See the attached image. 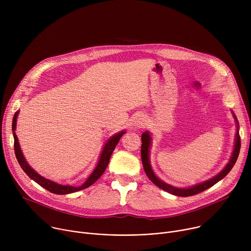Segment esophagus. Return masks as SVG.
Instances as JSON below:
<instances>
[{
  "mask_svg": "<svg viewBox=\"0 0 251 251\" xmlns=\"http://www.w3.org/2000/svg\"><path fill=\"white\" fill-rule=\"evenodd\" d=\"M145 124H146V119H145V118H139V119H137V121H136V123H135V125H136L138 128L144 127Z\"/></svg>",
  "mask_w": 251,
  "mask_h": 251,
  "instance_id": "1",
  "label": "esophagus"
}]
</instances>
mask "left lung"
Returning <instances> with one entry per match:
<instances>
[{"label": "left lung", "instance_id": "obj_1", "mask_svg": "<svg viewBox=\"0 0 251 251\" xmlns=\"http://www.w3.org/2000/svg\"><path fill=\"white\" fill-rule=\"evenodd\" d=\"M235 117V116H234ZM142 146H141V156H142V163H143V167H144L145 173L147 175V176L152 181L153 184H155L157 187H159L160 189L177 196V197H190V196H194L197 194H200L205 190H207L208 188L212 187L213 185H216L219 181H221L222 178H224L229 172L230 170L233 168L238 155H239V151H240V136L238 134V131L236 132V139H235V146H234V150L232 153V156L228 162V164L226 165V167L216 176H213L210 180L197 185L195 187L189 188V189H177L175 187H172L168 184H165L164 182H162L161 180L155 176V174L153 173L151 166H150V162H149V148H150V144H151V137L149 135L148 132H145L142 134Z\"/></svg>", "mask_w": 251, "mask_h": 251}]
</instances>
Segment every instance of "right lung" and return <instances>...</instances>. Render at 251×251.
Masks as SVG:
<instances>
[{"label":"right lung","instance_id":"right-lung-1","mask_svg":"<svg viewBox=\"0 0 251 251\" xmlns=\"http://www.w3.org/2000/svg\"><path fill=\"white\" fill-rule=\"evenodd\" d=\"M18 113L19 112H16V114L14 115V118H13V125H12V128H13V133H14V148H15V154H16V157H17V160L20 164V166L22 167V169L24 170V172L31 178V180H33L35 183H38L40 186H42L43 188H45L46 190L50 191V193L52 194H57V195H66V194H71V193H75V192H77V191H80V190H83V189H86L88 188L89 186H91L92 184H94L98 178L103 175V173L105 172L107 166H108L109 164V160H110V157L116 147V145L118 144V142L120 140V138L122 137V135L125 133V132H120L116 135H114L112 138H110L108 140V142L106 143V145L104 146L103 148V151H102V154L100 156V159H99V162L96 166V168L94 169L93 173L89 176V177L86 180V182L80 186V187H73V186H61V185H58L54 182H51L50 180H47V178H45L44 176H40L38 173H35L30 167L29 165L26 163V161L25 160L23 154H22V151H21V148H20V145H19V141H18V138H17V135H16V123H17V116H18Z\"/></svg>","mask_w":251,"mask_h":251}]
</instances>
